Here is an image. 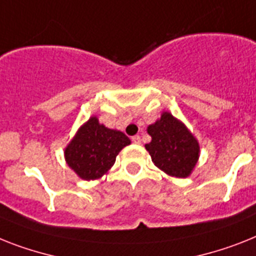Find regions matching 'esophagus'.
Masks as SVG:
<instances>
[{"instance_id": "esophagus-1", "label": "esophagus", "mask_w": 256, "mask_h": 256, "mask_svg": "<svg viewBox=\"0 0 256 256\" xmlns=\"http://www.w3.org/2000/svg\"><path fill=\"white\" fill-rule=\"evenodd\" d=\"M132 142L133 144H140L141 142V137L138 136V134H136V136L132 137Z\"/></svg>"}]
</instances>
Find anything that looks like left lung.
I'll use <instances>...</instances> for the list:
<instances>
[{
	"label": "left lung",
	"instance_id": "obj_1",
	"mask_svg": "<svg viewBox=\"0 0 256 256\" xmlns=\"http://www.w3.org/2000/svg\"><path fill=\"white\" fill-rule=\"evenodd\" d=\"M152 141L145 145L152 161L166 174L186 178L199 158V144L179 120L168 112L148 126Z\"/></svg>",
	"mask_w": 256,
	"mask_h": 256
}]
</instances>
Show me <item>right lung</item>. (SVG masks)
Wrapping results in <instances>:
<instances>
[{"instance_id": "right-lung-1", "label": "right lung", "mask_w": 256, "mask_h": 256, "mask_svg": "<svg viewBox=\"0 0 256 256\" xmlns=\"http://www.w3.org/2000/svg\"><path fill=\"white\" fill-rule=\"evenodd\" d=\"M130 140L120 130H110L90 118L65 149L68 164L85 180L100 178L115 164L116 156Z\"/></svg>"}]
</instances>
